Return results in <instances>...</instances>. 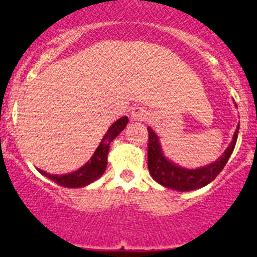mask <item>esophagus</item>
<instances>
[{"instance_id":"esophagus-1","label":"esophagus","mask_w":257,"mask_h":257,"mask_svg":"<svg viewBox=\"0 0 257 257\" xmlns=\"http://www.w3.org/2000/svg\"><path fill=\"white\" fill-rule=\"evenodd\" d=\"M148 117V113L143 108H134L131 112V119L133 121H144Z\"/></svg>"}]
</instances>
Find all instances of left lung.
<instances>
[{"mask_svg": "<svg viewBox=\"0 0 257 257\" xmlns=\"http://www.w3.org/2000/svg\"><path fill=\"white\" fill-rule=\"evenodd\" d=\"M238 130H239V124L237 126V130L234 131L233 140L230 142L229 147L215 162L199 167V169H185V167H181L170 161L165 156L160 142V136L157 135L156 131L149 126L148 169L152 178L163 187L179 190V192H189V190H196L202 187H206L207 184L215 180V178L221 172L224 166L228 162L229 157L234 151Z\"/></svg>", "mask_w": 257, "mask_h": 257, "instance_id": "left-lung-1", "label": "left lung"}]
</instances>
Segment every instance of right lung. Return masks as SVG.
Returning a JSON list of instances; mask_svg holds the SVG:
<instances>
[{"label": "right lung", "mask_w": 257, "mask_h": 257, "mask_svg": "<svg viewBox=\"0 0 257 257\" xmlns=\"http://www.w3.org/2000/svg\"><path fill=\"white\" fill-rule=\"evenodd\" d=\"M127 123H128V118L124 115V117L117 119L112 126L109 127L105 135L103 136L100 144L97 145L96 151L91 156V158L81 169L64 175H51L49 172L44 171V170L37 169L38 172H41L50 180L55 181L60 187L65 188H82L88 185V184L94 183L105 171L106 165H108L109 145L123 131Z\"/></svg>", "instance_id": "right-lung-1"}]
</instances>
